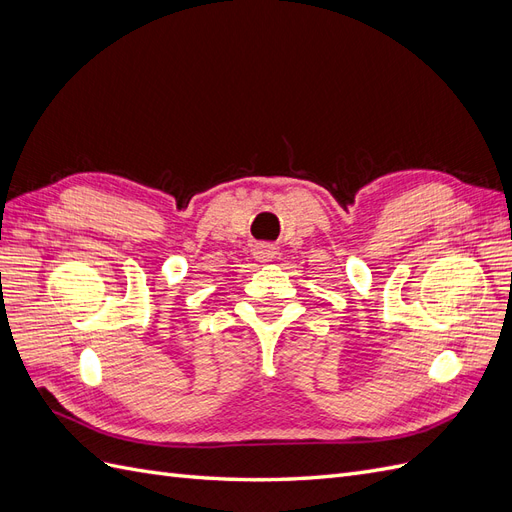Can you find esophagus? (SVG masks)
<instances>
[{"label": "esophagus", "mask_w": 512, "mask_h": 512, "mask_svg": "<svg viewBox=\"0 0 512 512\" xmlns=\"http://www.w3.org/2000/svg\"><path fill=\"white\" fill-rule=\"evenodd\" d=\"M275 254H277V247L271 245V243H258V245H254V258L260 260V262L273 260Z\"/></svg>", "instance_id": "1"}]
</instances>
